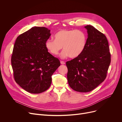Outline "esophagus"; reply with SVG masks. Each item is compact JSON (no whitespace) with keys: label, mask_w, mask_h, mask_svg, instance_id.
I'll use <instances>...</instances> for the list:
<instances>
[{"label":"esophagus","mask_w":122,"mask_h":122,"mask_svg":"<svg viewBox=\"0 0 122 122\" xmlns=\"http://www.w3.org/2000/svg\"><path fill=\"white\" fill-rule=\"evenodd\" d=\"M60 63L61 64H62V65H64V64H65V63L64 62V61H60Z\"/></svg>","instance_id":"34e87169"}]
</instances>
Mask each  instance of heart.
Returning a JSON list of instances; mask_svg holds the SVG:
<instances>
[{
    "mask_svg": "<svg viewBox=\"0 0 122 122\" xmlns=\"http://www.w3.org/2000/svg\"><path fill=\"white\" fill-rule=\"evenodd\" d=\"M55 40H47L45 46L51 54L58 55L60 51L64 50L61 55V58L68 57L71 58L79 56L84 51L87 42V37L85 32L81 30H62L57 33Z\"/></svg>",
    "mask_w": 122,
    "mask_h": 122,
    "instance_id": "1",
    "label": "heart"
}]
</instances>
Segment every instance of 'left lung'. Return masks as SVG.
I'll use <instances>...</instances> for the list:
<instances>
[{
  "instance_id": "1",
  "label": "left lung",
  "mask_w": 122,
  "mask_h": 122,
  "mask_svg": "<svg viewBox=\"0 0 122 122\" xmlns=\"http://www.w3.org/2000/svg\"><path fill=\"white\" fill-rule=\"evenodd\" d=\"M85 28L87 38L84 51L66 62L68 84L73 90L80 92H91L103 82L111 62L106 36L91 25Z\"/></svg>"
}]
</instances>
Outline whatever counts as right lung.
Returning <instances> with one entry per match:
<instances>
[{"mask_svg": "<svg viewBox=\"0 0 122 122\" xmlns=\"http://www.w3.org/2000/svg\"><path fill=\"white\" fill-rule=\"evenodd\" d=\"M51 36L45 27H34L16 40L11 64L16 82L25 91L40 93L50 87L59 59L48 52L45 43Z\"/></svg>", "mask_w": 122, "mask_h": 122, "instance_id": "add662e5", "label": "right lung"}]
</instances>
